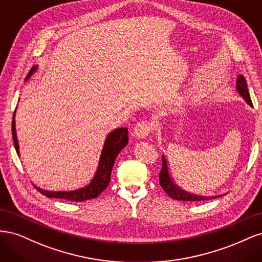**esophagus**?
<instances>
[{"label": "esophagus", "mask_w": 262, "mask_h": 262, "mask_svg": "<svg viewBox=\"0 0 262 262\" xmlns=\"http://www.w3.org/2000/svg\"><path fill=\"white\" fill-rule=\"evenodd\" d=\"M150 125L146 122H139L136 126H134V130H133V137L136 139H140V140H143L146 139L148 137V134L150 132Z\"/></svg>", "instance_id": "esophagus-1"}]
</instances>
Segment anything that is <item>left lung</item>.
Instances as JSON below:
<instances>
[{
	"label": "left lung",
	"instance_id": "1",
	"mask_svg": "<svg viewBox=\"0 0 262 262\" xmlns=\"http://www.w3.org/2000/svg\"><path fill=\"white\" fill-rule=\"evenodd\" d=\"M236 90L238 92V94L245 99V101L247 102L249 106H252V102L250 99V95L247 89V83H246L245 77L243 75H238L236 81ZM160 185L164 189V191L167 193L172 199H175L177 201H185V202H190V201H204V200H210V199H215V198L219 196H223L224 194H220V195H200V194H195L191 193L189 191H186V190L181 189L176 182L173 180L171 173L169 171L168 167V162L167 158L165 157V155H162V170L160 172Z\"/></svg>",
	"mask_w": 262,
	"mask_h": 262
}]
</instances>
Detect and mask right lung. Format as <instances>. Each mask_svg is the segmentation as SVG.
<instances>
[{
    "mask_svg": "<svg viewBox=\"0 0 262 262\" xmlns=\"http://www.w3.org/2000/svg\"><path fill=\"white\" fill-rule=\"evenodd\" d=\"M37 71V67H34L29 71V73L25 81H28L29 77L33 75ZM12 134H13V142L16 153L19 156V145L16 136V125H15V114L13 116L12 121ZM128 129L126 128H118L110 132L106 140L104 146H102L99 162L96 172L87 186L72 190V191H50V190H43L35 186V188L39 192H41L43 195L48 198H55V199H63L73 202H82L90 199H95L97 198L104 190L107 188L110 182V176H112V170L116 161L117 155L120 153V150L128 144Z\"/></svg>",
    "mask_w": 262,
    "mask_h": 262,
    "instance_id": "right-lung-1",
    "label": "right lung"
}]
</instances>
